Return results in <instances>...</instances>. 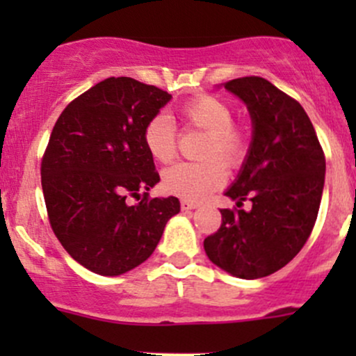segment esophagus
Here are the masks:
<instances>
[{"label":"esophagus","instance_id":"esophagus-1","mask_svg":"<svg viewBox=\"0 0 356 356\" xmlns=\"http://www.w3.org/2000/svg\"><path fill=\"white\" fill-rule=\"evenodd\" d=\"M198 207H200V203H196V201H189V200L181 201L182 210H195V208H198Z\"/></svg>","mask_w":356,"mask_h":356}]
</instances>
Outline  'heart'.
Instances as JSON below:
<instances>
[{"mask_svg": "<svg viewBox=\"0 0 356 356\" xmlns=\"http://www.w3.org/2000/svg\"><path fill=\"white\" fill-rule=\"evenodd\" d=\"M181 117L189 127L207 132L198 163H177L161 175L165 189L184 200H201L225 182V167L238 168L248 153V136L234 124V110L224 99L198 95L181 106ZM146 152L158 163H168L177 153V132L167 113L153 115L143 129Z\"/></svg>", "mask_w": 356, "mask_h": 356, "instance_id": "obj_1", "label": "heart"}]
</instances>
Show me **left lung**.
Masks as SVG:
<instances>
[{
    "instance_id": "1",
    "label": "left lung",
    "mask_w": 356,
    "mask_h": 356,
    "mask_svg": "<svg viewBox=\"0 0 356 356\" xmlns=\"http://www.w3.org/2000/svg\"><path fill=\"white\" fill-rule=\"evenodd\" d=\"M224 88L246 103L253 141L225 196L251 210L222 208V224L204 239L208 258L241 279H260L288 265L317 220L325 156L307 111L267 79H232Z\"/></svg>"
}]
</instances>
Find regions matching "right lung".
I'll use <instances>...</instances> for the list:
<instances>
[{
	"label": "right lung",
	"instance_id": "right-lung-1",
	"mask_svg": "<svg viewBox=\"0 0 356 356\" xmlns=\"http://www.w3.org/2000/svg\"><path fill=\"white\" fill-rule=\"evenodd\" d=\"M170 98L156 86L108 77L68 103L53 127L41 161L49 224L95 274L120 275L148 260L181 210L175 196L149 198L160 175L143 143L146 122Z\"/></svg>",
	"mask_w": 356,
	"mask_h": 356
}]
</instances>
